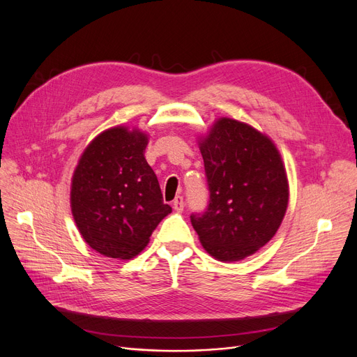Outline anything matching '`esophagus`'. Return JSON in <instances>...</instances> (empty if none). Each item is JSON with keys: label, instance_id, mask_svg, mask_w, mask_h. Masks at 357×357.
Returning a JSON list of instances; mask_svg holds the SVG:
<instances>
[{"label": "esophagus", "instance_id": "1", "mask_svg": "<svg viewBox=\"0 0 357 357\" xmlns=\"http://www.w3.org/2000/svg\"><path fill=\"white\" fill-rule=\"evenodd\" d=\"M172 207H174V210L175 211H182L183 210V207H185V202H183V198L181 197V195H178L175 199H174V202H172Z\"/></svg>", "mask_w": 357, "mask_h": 357}]
</instances>
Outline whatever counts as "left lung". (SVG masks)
<instances>
[{
    "instance_id": "1",
    "label": "left lung",
    "mask_w": 357,
    "mask_h": 357,
    "mask_svg": "<svg viewBox=\"0 0 357 357\" xmlns=\"http://www.w3.org/2000/svg\"><path fill=\"white\" fill-rule=\"evenodd\" d=\"M210 201L191 215L202 248L222 261L256 253L284 220L289 190L272 140L249 124L217 120L199 139Z\"/></svg>"
}]
</instances>
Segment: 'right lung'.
I'll return each mask as SVG.
<instances>
[{
    "mask_svg": "<svg viewBox=\"0 0 357 357\" xmlns=\"http://www.w3.org/2000/svg\"><path fill=\"white\" fill-rule=\"evenodd\" d=\"M147 136L112 127L93 139L72 178L70 207L88 245L112 259H131L172 211L144 158Z\"/></svg>",
    "mask_w": 357,
    "mask_h": 357,
    "instance_id": "1",
    "label": "right lung"
}]
</instances>
